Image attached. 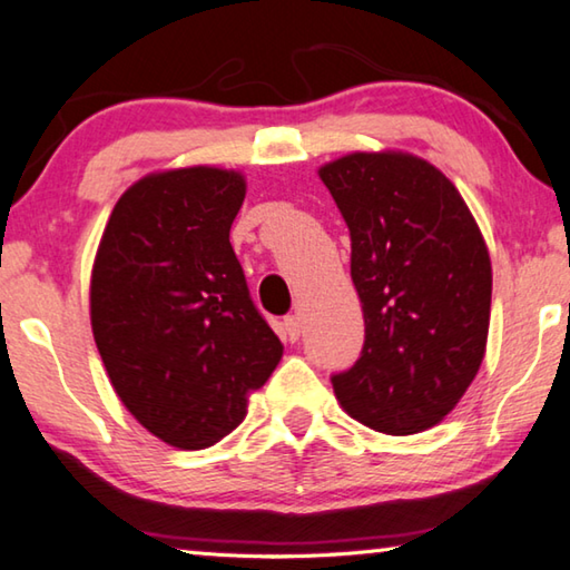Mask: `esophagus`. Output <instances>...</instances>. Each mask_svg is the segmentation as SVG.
Instances as JSON below:
<instances>
[{
    "label": "esophagus",
    "instance_id": "1",
    "mask_svg": "<svg viewBox=\"0 0 570 570\" xmlns=\"http://www.w3.org/2000/svg\"><path fill=\"white\" fill-rule=\"evenodd\" d=\"M284 332H286L288 340L296 342L298 336H302V320H298L296 314H288L284 320Z\"/></svg>",
    "mask_w": 570,
    "mask_h": 570
}]
</instances>
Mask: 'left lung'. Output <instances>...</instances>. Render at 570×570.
Segmentation results:
<instances>
[{
	"label": "left lung",
	"mask_w": 570,
	"mask_h": 570,
	"mask_svg": "<svg viewBox=\"0 0 570 570\" xmlns=\"http://www.w3.org/2000/svg\"><path fill=\"white\" fill-rule=\"evenodd\" d=\"M352 238L364 346L332 374L366 428L414 435L470 387L490 326L488 246L458 188L428 160L352 153L320 170Z\"/></svg>",
	"instance_id": "1"
}]
</instances>
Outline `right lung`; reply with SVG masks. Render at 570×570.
<instances>
[{
	"label": "right lung",
	"mask_w": 570,
	"mask_h": 570,
	"mask_svg": "<svg viewBox=\"0 0 570 570\" xmlns=\"http://www.w3.org/2000/svg\"><path fill=\"white\" fill-rule=\"evenodd\" d=\"M246 196L234 170L180 168L115 204L90 284L92 334L125 407L180 450L210 448L246 417L284 346L230 246Z\"/></svg>",
	"instance_id": "1"
}]
</instances>
